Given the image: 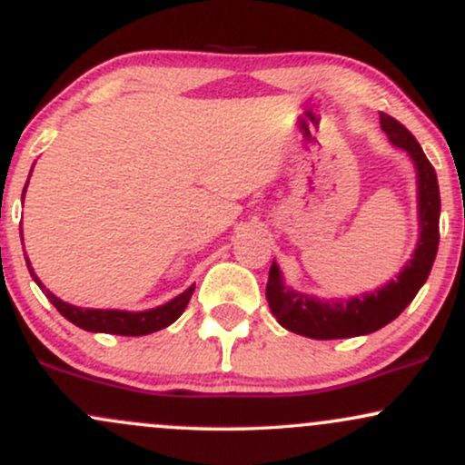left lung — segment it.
Wrapping results in <instances>:
<instances>
[{
  "mask_svg": "<svg viewBox=\"0 0 465 465\" xmlns=\"http://www.w3.org/2000/svg\"><path fill=\"white\" fill-rule=\"evenodd\" d=\"M381 126L387 133L389 142L396 143L398 148H404L418 168L421 233L413 260L404 266L398 280H391L381 291L348 302H322L303 295V292L291 291L284 286L280 269L273 262L269 271V282H266V302L282 328L291 330V332L319 341L350 339V336L376 332L391 323L413 302L420 288L429 280L437 255V244H440L441 201L435 168L426 159L418 140L411 135L409 129L400 124L396 117L381 114Z\"/></svg>",
  "mask_w": 465,
  "mask_h": 465,
  "instance_id": "1",
  "label": "left lung"
}]
</instances>
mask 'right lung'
I'll list each match as a JSON object with an SVG mask.
<instances>
[{
	"label": "right lung",
	"mask_w": 465,
	"mask_h": 465,
	"mask_svg": "<svg viewBox=\"0 0 465 465\" xmlns=\"http://www.w3.org/2000/svg\"><path fill=\"white\" fill-rule=\"evenodd\" d=\"M25 192V190H24ZM24 240V236H21ZM28 262L30 275L35 277V282L39 284L41 291L45 292V297L56 306V311L72 322L78 328L87 330V332H106V334H120V336H143V334H151L157 332V330L168 328L170 323H174L181 317V312L185 311L188 306L192 292H194V286H190L188 291L181 292L179 297H174L173 302L163 303V306L154 308V311H146V312H124V311H92V308H76L72 303L61 302L58 297L52 295L47 288L41 284L39 277L35 275L32 271L30 260L25 258Z\"/></svg>",
	"instance_id": "right-lung-1"
}]
</instances>
